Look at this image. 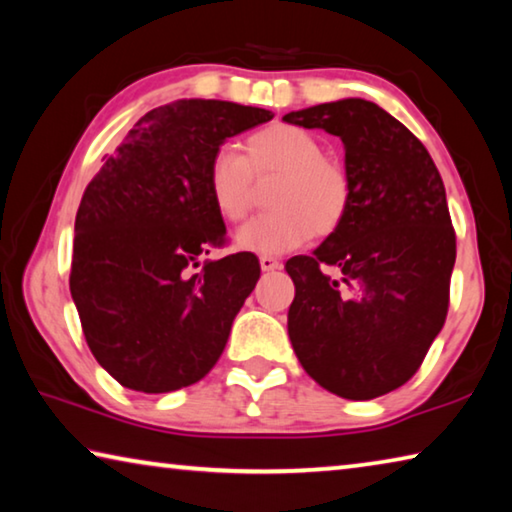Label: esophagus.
<instances>
[{"label": "esophagus", "mask_w": 512, "mask_h": 512, "mask_svg": "<svg viewBox=\"0 0 512 512\" xmlns=\"http://www.w3.org/2000/svg\"><path fill=\"white\" fill-rule=\"evenodd\" d=\"M259 266H262V271H275V268H280V259H275L271 255H262L259 257Z\"/></svg>", "instance_id": "obj_1"}]
</instances>
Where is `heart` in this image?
<instances>
[{
  "label": "heart",
  "mask_w": 512,
  "mask_h": 512,
  "mask_svg": "<svg viewBox=\"0 0 512 512\" xmlns=\"http://www.w3.org/2000/svg\"><path fill=\"white\" fill-rule=\"evenodd\" d=\"M246 155L219 146L207 164V192L225 221H241L255 198V180L275 178L268 192L271 212L250 219L237 232L239 248L282 255L307 244L311 235L329 237L348 219L352 180L339 160L305 128L273 124L248 135Z\"/></svg>",
  "instance_id": "1"
}]
</instances>
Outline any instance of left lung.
<instances>
[{"label":"left lung","instance_id":"1","mask_svg":"<svg viewBox=\"0 0 512 512\" xmlns=\"http://www.w3.org/2000/svg\"><path fill=\"white\" fill-rule=\"evenodd\" d=\"M287 124L341 137L352 180L345 223L296 255L289 339L311 379L345 400L406 384L445 325L456 232L429 151L377 103L343 99Z\"/></svg>","mask_w":512,"mask_h":512}]
</instances>
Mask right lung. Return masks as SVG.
<instances>
[{
	"mask_svg": "<svg viewBox=\"0 0 512 512\" xmlns=\"http://www.w3.org/2000/svg\"><path fill=\"white\" fill-rule=\"evenodd\" d=\"M271 119L214 99L153 108L85 187L69 291L94 359L121 386L171 393L219 361L262 268L235 253L192 271L225 244L207 164L228 137Z\"/></svg>",
	"mask_w": 512,
	"mask_h": 512,
	"instance_id": "obj_1",
	"label": "right lung"
}]
</instances>
